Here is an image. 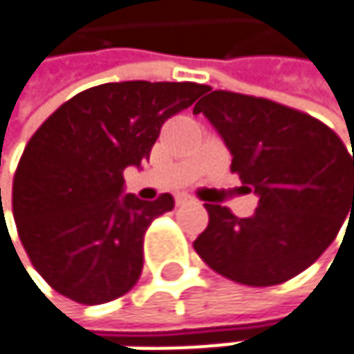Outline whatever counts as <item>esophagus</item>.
Instances as JSON below:
<instances>
[{"mask_svg": "<svg viewBox=\"0 0 354 354\" xmlns=\"http://www.w3.org/2000/svg\"><path fill=\"white\" fill-rule=\"evenodd\" d=\"M186 203H190V196H188V194H178L176 196L178 207H180V205H186Z\"/></svg>", "mask_w": 354, "mask_h": 354, "instance_id": "34e87169", "label": "esophagus"}]
</instances>
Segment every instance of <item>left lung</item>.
<instances>
[{"label":"left lung","mask_w":354,"mask_h":354,"mask_svg":"<svg viewBox=\"0 0 354 354\" xmlns=\"http://www.w3.org/2000/svg\"><path fill=\"white\" fill-rule=\"evenodd\" d=\"M194 112L213 122L234 156L232 172L260 196L244 219L207 203L209 225L194 240L196 254L248 287L297 277L354 213V151L322 120L266 98L213 90Z\"/></svg>","instance_id":"left-lung-1"}]
</instances>
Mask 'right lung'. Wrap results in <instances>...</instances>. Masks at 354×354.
<instances>
[{
	"instance_id": "1",
	"label": "right lung",
	"mask_w": 354,
	"mask_h": 354,
	"mask_svg": "<svg viewBox=\"0 0 354 354\" xmlns=\"http://www.w3.org/2000/svg\"><path fill=\"white\" fill-rule=\"evenodd\" d=\"M205 90L194 82L102 84L36 129L14 174L12 211L32 266L57 293L100 306L135 287L145 232L174 198L120 196L122 172L149 160L164 122Z\"/></svg>"
}]
</instances>
